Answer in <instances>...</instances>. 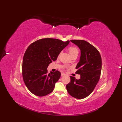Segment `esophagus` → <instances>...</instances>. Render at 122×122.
Listing matches in <instances>:
<instances>
[{"label":"esophagus","mask_w":122,"mask_h":122,"mask_svg":"<svg viewBox=\"0 0 122 122\" xmlns=\"http://www.w3.org/2000/svg\"><path fill=\"white\" fill-rule=\"evenodd\" d=\"M66 76L65 74L63 73H61V76Z\"/></svg>","instance_id":"obj_1"}]
</instances>
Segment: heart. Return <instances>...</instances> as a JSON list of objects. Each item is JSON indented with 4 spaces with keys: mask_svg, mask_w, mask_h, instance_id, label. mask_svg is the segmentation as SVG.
I'll return each mask as SVG.
<instances>
[{
    "mask_svg": "<svg viewBox=\"0 0 122 122\" xmlns=\"http://www.w3.org/2000/svg\"><path fill=\"white\" fill-rule=\"evenodd\" d=\"M69 52L72 57L77 56L79 54V49L76 46H71L69 48ZM65 69V66L63 67V69Z\"/></svg>",
    "mask_w": 122,
    "mask_h": 122,
    "instance_id": "1",
    "label": "heart"
}]
</instances>
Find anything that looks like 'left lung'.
Wrapping results in <instances>:
<instances>
[{
	"mask_svg": "<svg viewBox=\"0 0 122 122\" xmlns=\"http://www.w3.org/2000/svg\"><path fill=\"white\" fill-rule=\"evenodd\" d=\"M81 50V56L76 73L80 74L79 80L70 76L71 81L66 85L67 91L72 97L82 99L91 93L100 78L102 59L97 49L85 40H72Z\"/></svg>",
	"mask_w": 122,
	"mask_h": 122,
	"instance_id": "left-lung-1",
	"label": "left lung"
}]
</instances>
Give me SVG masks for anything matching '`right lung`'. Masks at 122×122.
Listing matches in <instances>:
<instances>
[{
    "instance_id": "add662e5",
    "label": "right lung",
    "mask_w": 122,
    "mask_h": 122,
    "mask_svg": "<svg viewBox=\"0 0 122 122\" xmlns=\"http://www.w3.org/2000/svg\"><path fill=\"white\" fill-rule=\"evenodd\" d=\"M69 42L44 38L28 46L23 58L22 74L25 85L32 94L44 97L53 91L61 73L56 70L48 74L47 68L52 61L56 60Z\"/></svg>"
}]
</instances>
